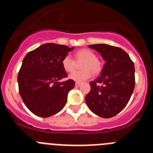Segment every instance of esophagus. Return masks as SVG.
Returning <instances> with one entry per match:
<instances>
[{"label": "esophagus", "instance_id": "34e87169", "mask_svg": "<svg viewBox=\"0 0 153 153\" xmlns=\"http://www.w3.org/2000/svg\"><path fill=\"white\" fill-rule=\"evenodd\" d=\"M80 85H81V83H79V82H77V83H76L75 86H77V87H78V86H80Z\"/></svg>", "mask_w": 153, "mask_h": 153}]
</instances>
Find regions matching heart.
<instances>
[{"mask_svg":"<svg viewBox=\"0 0 153 153\" xmlns=\"http://www.w3.org/2000/svg\"><path fill=\"white\" fill-rule=\"evenodd\" d=\"M75 58L76 62H82L80 68L83 70L75 71L69 76L70 79L76 82L86 80L90 78L92 73L94 75H97L101 72L102 64L101 61L97 58L95 53L89 49H80L75 53ZM62 67L63 70L67 73L73 72L76 68V62L71 56L67 55L62 60Z\"/></svg>","mask_w":153,"mask_h":153,"instance_id":"heart-1","label":"heart"}]
</instances>
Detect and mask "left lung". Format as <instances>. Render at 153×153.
Listing matches in <instances>:
<instances>
[{"mask_svg":"<svg viewBox=\"0 0 153 153\" xmlns=\"http://www.w3.org/2000/svg\"><path fill=\"white\" fill-rule=\"evenodd\" d=\"M105 60L100 76L90 82L85 100L89 109L99 117L111 118L125 108L135 87V67L126 52L107 44H93Z\"/></svg>","mask_w":153,"mask_h":153,"instance_id":"left-lung-1","label":"left lung"}]
</instances>
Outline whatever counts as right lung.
Here are the masks:
<instances>
[{
    "instance_id": "obj_1",
    "label": "right lung",
    "mask_w": 153,
    "mask_h": 153,
    "mask_svg": "<svg viewBox=\"0 0 153 153\" xmlns=\"http://www.w3.org/2000/svg\"><path fill=\"white\" fill-rule=\"evenodd\" d=\"M74 47L45 44L25 56L17 76L19 93L30 111L40 117L60 112L67 102V94L75 82L67 79L62 60Z\"/></svg>"
}]
</instances>
